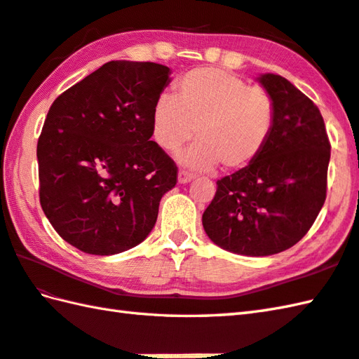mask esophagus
Instances as JSON below:
<instances>
[{"label":"esophagus","instance_id":"obj_1","mask_svg":"<svg viewBox=\"0 0 359 359\" xmlns=\"http://www.w3.org/2000/svg\"><path fill=\"white\" fill-rule=\"evenodd\" d=\"M193 179L194 175L189 171H185V170L179 171V184H188V182H191Z\"/></svg>","mask_w":359,"mask_h":359}]
</instances>
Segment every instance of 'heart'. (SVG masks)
<instances>
[{
  "label": "heart",
  "instance_id": "heart-1",
  "mask_svg": "<svg viewBox=\"0 0 359 359\" xmlns=\"http://www.w3.org/2000/svg\"><path fill=\"white\" fill-rule=\"evenodd\" d=\"M276 117L273 97L261 86L216 67H197L175 83L152 109V135L166 152L199 140L185 154L196 170L217 163L236 171L251 165L270 140Z\"/></svg>",
  "mask_w": 359,
  "mask_h": 359
}]
</instances>
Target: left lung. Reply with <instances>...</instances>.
Returning a JSON list of instances; mask_svg holds the SVG:
<instances>
[{
    "mask_svg": "<svg viewBox=\"0 0 359 359\" xmlns=\"http://www.w3.org/2000/svg\"><path fill=\"white\" fill-rule=\"evenodd\" d=\"M276 106L270 140L253 163L217 180L202 224L226 251L270 256L299 242L327 197L330 140L318 106L280 75L259 77Z\"/></svg>",
    "mask_w": 359,
    "mask_h": 359,
    "instance_id": "1",
    "label": "left lung"
}]
</instances>
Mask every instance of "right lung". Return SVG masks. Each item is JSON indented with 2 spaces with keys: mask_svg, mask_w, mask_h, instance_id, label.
Here are the masks:
<instances>
[{
  "mask_svg": "<svg viewBox=\"0 0 359 359\" xmlns=\"http://www.w3.org/2000/svg\"><path fill=\"white\" fill-rule=\"evenodd\" d=\"M170 67L104 63L55 98L36 144L40 203L62 238L85 253L117 255L147 239L174 160L151 140L152 109Z\"/></svg>",
  "mask_w": 359,
  "mask_h": 359,
  "instance_id": "obj_1",
  "label": "right lung"
}]
</instances>
